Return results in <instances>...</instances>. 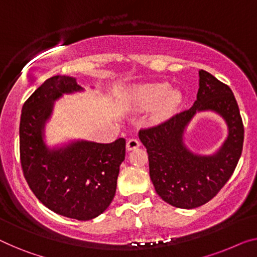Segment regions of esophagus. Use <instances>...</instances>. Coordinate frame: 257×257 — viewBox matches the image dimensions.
Instances as JSON below:
<instances>
[{"label": "esophagus", "mask_w": 257, "mask_h": 257, "mask_svg": "<svg viewBox=\"0 0 257 257\" xmlns=\"http://www.w3.org/2000/svg\"><path fill=\"white\" fill-rule=\"evenodd\" d=\"M141 145L140 141L136 140V139H130L128 142H127V150L128 151H132V150H135V149H137Z\"/></svg>", "instance_id": "esophagus-1"}]
</instances>
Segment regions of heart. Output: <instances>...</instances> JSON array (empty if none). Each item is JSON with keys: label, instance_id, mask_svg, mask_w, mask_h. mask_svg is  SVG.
<instances>
[{"label": "heart", "instance_id": "heart-1", "mask_svg": "<svg viewBox=\"0 0 257 257\" xmlns=\"http://www.w3.org/2000/svg\"><path fill=\"white\" fill-rule=\"evenodd\" d=\"M134 105L142 109L155 107V117L164 120L171 116L182 100V93L179 89L170 87L166 82L148 83L137 85L132 93Z\"/></svg>", "mask_w": 257, "mask_h": 257}]
</instances>
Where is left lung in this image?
<instances>
[{
    "label": "left lung",
    "mask_w": 257,
    "mask_h": 257,
    "mask_svg": "<svg viewBox=\"0 0 257 257\" xmlns=\"http://www.w3.org/2000/svg\"><path fill=\"white\" fill-rule=\"evenodd\" d=\"M198 76L197 97L189 109L139 134L157 194L180 209L197 208L216 196L234 172L243 145V124L232 90L208 71L200 70ZM201 111L216 112L228 125L227 140L212 155H198L185 144L186 128Z\"/></svg>",
    "instance_id": "1"
}]
</instances>
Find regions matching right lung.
Instances as JSON below:
<instances>
[{
  "label": "right lung",
  "mask_w": 257,
  "mask_h": 257,
  "mask_svg": "<svg viewBox=\"0 0 257 257\" xmlns=\"http://www.w3.org/2000/svg\"><path fill=\"white\" fill-rule=\"evenodd\" d=\"M84 91L70 76L46 79L23 105L19 123L21 162L31 190L53 212L77 220L93 219L108 208L125 156L124 139L109 144L87 140L46 143V124L55 101Z\"/></svg>",
  "instance_id": "obj_1"
}]
</instances>
